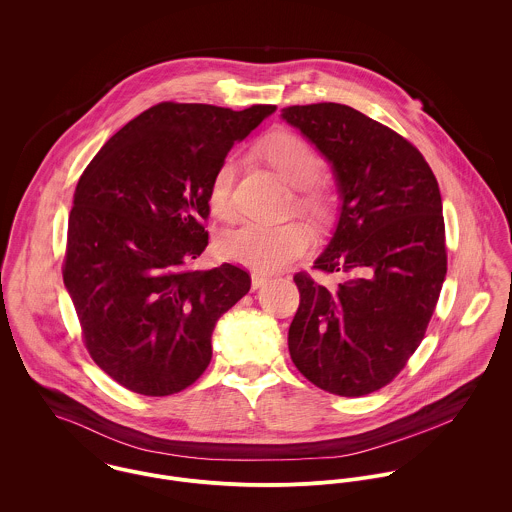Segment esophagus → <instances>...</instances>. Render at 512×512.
<instances>
[{
	"instance_id": "1",
	"label": "esophagus",
	"mask_w": 512,
	"mask_h": 512,
	"mask_svg": "<svg viewBox=\"0 0 512 512\" xmlns=\"http://www.w3.org/2000/svg\"><path fill=\"white\" fill-rule=\"evenodd\" d=\"M270 282L268 274L262 272H252V290H260L262 286H266Z\"/></svg>"
}]
</instances>
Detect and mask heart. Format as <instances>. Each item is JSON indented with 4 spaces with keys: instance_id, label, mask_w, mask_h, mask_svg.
<instances>
[{
    "instance_id": "b5f03b06",
    "label": "heart",
    "mask_w": 512,
    "mask_h": 512,
    "mask_svg": "<svg viewBox=\"0 0 512 512\" xmlns=\"http://www.w3.org/2000/svg\"><path fill=\"white\" fill-rule=\"evenodd\" d=\"M258 155L295 189L297 201L305 211L323 213L327 209V195L315 183L323 171V157L305 138L290 130H274L264 136L258 146ZM236 163L224 157L217 165L209 183V205L219 219L234 215L232 187ZM313 244V234L303 222H246L220 238V252L224 258L272 272L288 266L292 260L305 254Z\"/></svg>"
}]
</instances>
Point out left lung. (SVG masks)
Instances as JSON below:
<instances>
[{
    "label": "left lung",
    "instance_id": "obj_1",
    "mask_svg": "<svg viewBox=\"0 0 512 512\" xmlns=\"http://www.w3.org/2000/svg\"><path fill=\"white\" fill-rule=\"evenodd\" d=\"M282 118L331 163L341 199L313 268L349 276L331 290L293 276L290 355L321 390L365 396L406 366L436 309L447 272L438 181L408 140L351 106H288Z\"/></svg>",
    "mask_w": 512,
    "mask_h": 512
}]
</instances>
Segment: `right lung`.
Masks as SVG:
<instances>
[{"mask_svg":"<svg viewBox=\"0 0 512 512\" xmlns=\"http://www.w3.org/2000/svg\"><path fill=\"white\" fill-rule=\"evenodd\" d=\"M274 112L161 102L80 175L63 280L90 357L124 388L169 396L211 363L215 325L250 276L232 264L189 268L209 244V183L234 142Z\"/></svg>","mask_w":512,"mask_h":512,"instance_id":"1","label":"right lung"}]
</instances>
